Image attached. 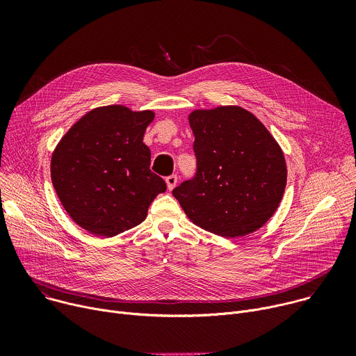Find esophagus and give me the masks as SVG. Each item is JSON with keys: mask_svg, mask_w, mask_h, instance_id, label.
<instances>
[{"mask_svg": "<svg viewBox=\"0 0 356 356\" xmlns=\"http://www.w3.org/2000/svg\"><path fill=\"white\" fill-rule=\"evenodd\" d=\"M166 184H168V188L169 190H173L177 184V175H172V176H168L166 177Z\"/></svg>", "mask_w": 356, "mask_h": 356, "instance_id": "obj_1", "label": "esophagus"}]
</instances>
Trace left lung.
I'll return each instance as SVG.
<instances>
[{
	"instance_id": "obj_1",
	"label": "left lung",
	"mask_w": 356,
	"mask_h": 356,
	"mask_svg": "<svg viewBox=\"0 0 356 356\" xmlns=\"http://www.w3.org/2000/svg\"><path fill=\"white\" fill-rule=\"evenodd\" d=\"M197 169L173 188L202 229L236 238L259 229L283 197V152L264 124L241 107L197 110L188 117Z\"/></svg>"
}]
</instances>
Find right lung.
Segmentation results:
<instances>
[{"instance_id": "1", "label": "right lung", "mask_w": 356, "mask_h": 356, "mask_svg": "<svg viewBox=\"0 0 356 356\" xmlns=\"http://www.w3.org/2000/svg\"><path fill=\"white\" fill-rule=\"evenodd\" d=\"M152 111L122 106L95 108L80 118L54 152L50 175L67 214L86 231L114 236L139 225L150 202L166 191L149 169L143 143Z\"/></svg>"}]
</instances>
